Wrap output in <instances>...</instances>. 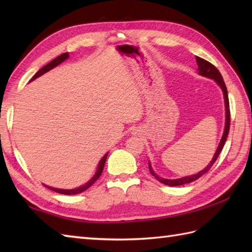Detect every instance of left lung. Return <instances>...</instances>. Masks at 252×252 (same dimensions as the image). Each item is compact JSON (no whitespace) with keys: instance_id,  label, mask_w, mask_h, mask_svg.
Returning <instances> with one entry per match:
<instances>
[{"instance_id":"8db88e82","label":"left lung","mask_w":252,"mask_h":252,"mask_svg":"<svg viewBox=\"0 0 252 252\" xmlns=\"http://www.w3.org/2000/svg\"><path fill=\"white\" fill-rule=\"evenodd\" d=\"M196 62H197V65H198V69H197L198 73H199L200 76H202V77H206V78L215 80V81L218 83L219 87H220L221 90H222L223 96H224V105H225V126H224V132H223V135L221 137V141H220V143H219L217 151H216L215 155H213L210 163H209L205 169L201 170L200 172H198L196 174H192V175H189V176H184V178H181V179H175V180L163 179V178H161V176H158L156 173H155V171L152 168L151 161H148V168H149V171H151V173L160 182V183L169 185V186H179V185H184V184H187V183H190V182L196 181L197 179H199L201 175L207 173L213 165V163L216 162V160L218 159L219 155H220L222 148L224 146V144H225V141H226L227 135H228V131H229V122H231V115H229L228 95H227V90H226V87H225V83H224V81H223V78L221 76V73L215 66L212 65V63H210L205 60H202V58H200V57L196 56Z\"/></svg>"}]
</instances>
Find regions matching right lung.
<instances>
[{
	"instance_id": "1",
	"label": "right lung",
	"mask_w": 252,
	"mask_h": 252,
	"mask_svg": "<svg viewBox=\"0 0 252 252\" xmlns=\"http://www.w3.org/2000/svg\"><path fill=\"white\" fill-rule=\"evenodd\" d=\"M68 57H69V54H68V53H63V54H62L61 56L56 57L55 60H53L51 63H47V65H45L44 67H42V68L40 69V70L37 71V72L34 74L33 77H32V79L30 80V82H31V81H33V80H35L36 78L41 77L42 74H44L45 72L52 70L53 68H55V67H57L58 65H61V63H62L63 62H65L66 60H68ZM107 155H108V153H106V154H105V156L100 159V161H99V163H98V165H97V170H96V172H95V174L93 175V178L91 179L89 182H87V183H85L84 185L80 186V187H77V189H55V187L47 186V185H44V186H45V187H47V189H50L54 190V191H56V192H60V194H63V195H76V194H80V192H82V191H84V190H87V189H89V187H91V186H92V185L95 183L96 180H97V179L99 178L100 174H101V172H103L104 165H105L106 159H107Z\"/></svg>"
}]
</instances>
